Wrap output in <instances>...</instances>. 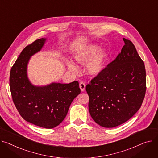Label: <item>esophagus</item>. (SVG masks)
Returning a JSON list of instances; mask_svg holds the SVG:
<instances>
[{
    "label": "esophagus",
    "instance_id": "esophagus-1",
    "mask_svg": "<svg viewBox=\"0 0 158 158\" xmlns=\"http://www.w3.org/2000/svg\"><path fill=\"white\" fill-rule=\"evenodd\" d=\"M80 88L81 92H84L85 90V84L84 82L81 81L80 83Z\"/></svg>",
    "mask_w": 158,
    "mask_h": 158
}]
</instances>
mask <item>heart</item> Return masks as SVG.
Returning a JSON list of instances; mask_svg holds the SVG:
<instances>
[{
    "label": "heart",
    "instance_id": "obj_1",
    "mask_svg": "<svg viewBox=\"0 0 158 158\" xmlns=\"http://www.w3.org/2000/svg\"><path fill=\"white\" fill-rule=\"evenodd\" d=\"M99 50L98 46L95 44H88L78 48L74 53L73 57L80 64H87V71L91 76H96L103 71L107 60V54L103 50ZM69 70L74 73H78V68L75 63L67 61Z\"/></svg>",
    "mask_w": 158,
    "mask_h": 158
}]
</instances>
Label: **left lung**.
Returning <instances> with one entry per match:
<instances>
[{"instance_id": "8db88e82", "label": "left lung", "mask_w": 158, "mask_h": 158, "mask_svg": "<svg viewBox=\"0 0 158 158\" xmlns=\"http://www.w3.org/2000/svg\"><path fill=\"white\" fill-rule=\"evenodd\" d=\"M123 40L121 52L85 87L90 114L104 127H116L130 119L140 108L145 95L144 62L133 43Z\"/></svg>"}]
</instances>
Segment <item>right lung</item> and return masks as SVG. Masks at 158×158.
Segmentation results:
<instances>
[{"instance_id": "right-lung-1", "label": "right lung", "mask_w": 158, "mask_h": 158, "mask_svg": "<svg viewBox=\"0 0 158 158\" xmlns=\"http://www.w3.org/2000/svg\"><path fill=\"white\" fill-rule=\"evenodd\" d=\"M45 41V38L37 40L22 50L11 68L9 86L13 103L22 118L35 126L52 129L63 121L81 90L77 81L43 87L30 82L27 73L28 62L32 55L41 50Z\"/></svg>"}]
</instances>
